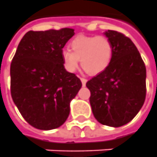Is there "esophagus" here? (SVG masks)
<instances>
[{
    "mask_svg": "<svg viewBox=\"0 0 157 157\" xmlns=\"http://www.w3.org/2000/svg\"><path fill=\"white\" fill-rule=\"evenodd\" d=\"M80 80H81V82H82V85H83V86H86L87 79H86V78H80Z\"/></svg>",
    "mask_w": 157,
    "mask_h": 157,
    "instance_id": "esophagus-1",
    "label": "esophagus"
}]
</instances>
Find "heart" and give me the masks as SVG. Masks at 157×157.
Returning a JSON list of instances; mask_svg holds the SVG:
<instances>
[{"label": "heart", "instance_id": "1", "mask_svg": "<svg viewBox=\"0 0 157 157\" xmlns=\"http://www.w3.org/2000/svg\"><path fill=\"white\" fill-rule=\"evenodd\" d=\"M69 49L61 52L63 66L74 72L80 59L83 69L91 75L98 74L109 66L113 55V45L105 35H78L69 44Z\"/></svg>", "mask_w": 157, "mask_h": 157}]
</instances>
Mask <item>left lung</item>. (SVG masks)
Returning a JSON list of instances; mask_svg holds the SVG:
<instances>
[{
    "instance_id": "8db88e82",
    "label": "left lung",
    "mask_w": 157,
    "mask_h": 157,
    "mask_svg": "<svg viewBox=\"0 0 157 157\" xmlns=\"http://www.w3.org/2000/svg\"><path fill=\"white\" fill-rule=\"evenodd\" d=\"M105 35L113 45L109 66L86 83L92 113L100 124L120 127L132 120L146 97V67L130 38L113 30Z\"/></svg>"
}]
</instances>
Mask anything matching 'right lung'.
<instances>
[{
  "mask_svg": "<svg viewBox=\"0 0 157 157\" xmlns=\"http://www.w3.org/2000/svg\"><path fill=\"white\" fill-rule=\"evenodd\" d=\"M74 29L29 31L19 43L10 66L11 96L33 127L59 128L70 113V102L82 83L63 66L61 52Z\"/></svg>",
  "mask_w": 157,
  "mask_h": 157,
  "instance_id": "add662e5",
  "label": "right lung"
}]
</instances>
